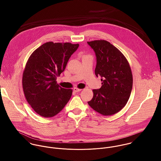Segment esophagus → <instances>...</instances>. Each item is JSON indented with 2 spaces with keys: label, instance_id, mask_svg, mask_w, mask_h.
Returning a JSON list of instances; mask_svg holds the SVG:
<instances>
[{
  "label": "esophagus",
  "instance_id": "obj_1",
  "mask_svg": "<svg viewBox=\"0 0 161 161\" xmlns=\"http://www.w3.org/2000/svg\"><path fill=\"white\" fill-rule=\"evenodd\" d=\"M73 91H74V92H80V91H82V89H79V88H77V87H75V88H74Z\"/></svg>",
  "mask_w": 161,
  "mask_h": 161
}]
</instances>
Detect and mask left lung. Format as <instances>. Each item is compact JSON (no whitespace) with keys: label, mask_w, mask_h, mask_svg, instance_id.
<instances>
[{"label":"left lung","mask_w":161,"mask_h":161,"mask_svg":"<svg viewBox=\"0 0 161 161\" xmlns=\"http://www.w3.org/2000/svg\"><path fill=\"white\" fill-rule=\"evenodd\" d=\"M95 53V75L100 76L102 87L93 89L88 104L104 116L114 115L127 103L133 87V74L123 54L106 40L88 42Z\"/></svg>","instance_id":"1"}]
</instances>
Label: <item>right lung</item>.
<instances>
[{"label": "right lung", "instance_id": "obj_1", "mask_svg": "<svg viewBox=\"0 0 161 161\" xmlns=\"http://www.w3.org/2000/svg\"><path fill=\"white\" fill-rule=\"evenodd\" d=\"M79 44L47 42L28 58L22 77L23 92L28 103L38 115L51 118L59 114L69 102L72 89L57 84Z\"/></svg>", "mask_w": 161, "mask_h": 161}]
</instances>
